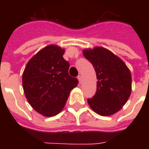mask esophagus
Returning <instances> with one entry per match:
<instances>
[{
	"mask_svg": "<svg viewBox=\"0 0 149 149\" xmlns=\"http://www.w3.org/2000/svg\"><path fill=\"white\" fill-rule=\"evenodd\" d=\"M77 78H78V79H79V84H81V83H82V77H81V76H80V75H79V76L77 77Z\"/></svg>",
	"mask_w": 149,
	"mask_h": 149,
	"instance_id": "obj_1",
	"label": "esophagus"
}]
</instances>
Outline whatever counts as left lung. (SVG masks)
I'll return each instance as SVG.
<instances>
[{"instance_id":"obj_1","label":"left lung","mask_w":149,"mask_h":149,"mask_svg":"<svg viewBox=\"0 0 149 149\" xmlns=\"http://www.w3.org/2000/svg\"><path fill=\"white\" fill-rule=\"evenodd\" d=\"M84 57L93 65L97 74V91L87 102L101 116L120 111L132 92V75L125 63L111 51L101 47L84 50Z\"/></svg>"}]
</instances>
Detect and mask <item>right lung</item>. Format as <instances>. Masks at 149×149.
<instances>
[{
	"mask_svg": "<svg viewBox=\"0 0 149 149\" xmlns=\"http://www.w3.org/2000/svg\"><path fill=\"white\" fill-rule=\"evenodd\" d=\"M64 49L50 45L27 63L22 76L24 94L32 107L46 117L63 109L78 79L69 75L70 63L63 58Z\"/></svg>",
	"mask_w": 149,
	"mask_h": 149,
	"instance_id": "right-lung-1",
	"label": "right lung"
}]
</instances>
